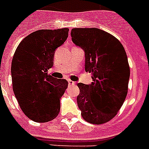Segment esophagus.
I'll use <instances>...</instances> for the list:
<instances>
[{
  "instance_id": "34e87169",
  "label": "esophagus",
  "mask_w": 149,
  "mask_h": 149,
  "mask_svg": "<svg viewBox=\"0 0 149 149\" xmlns=\"http://www.w3.org/2000/svg\"><path fill=\"white\" fill-rule=\"evenodd\" d=\"M68 84H69V86H74L75 82H73V81H72V80H69Z\"/></svg>"
}]
</instances>
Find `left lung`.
Returning <instances> with one entry per match:
<instances>
[{
  "mask_svg": "<svg viewBox=\"0 0 149 149\" xmlns=\"http://www.w3.org/2000/svg\"><path fill=\"white\" fill-rule=\"evenodd\" d=\"M72 42L85 51V70L92 84L78 83L77 104L82 118L93 124L113 119L128 92L130 70L127 53L119 40L97 28L71 30Z\"/></svg>",
  "mask_w": 149,
  "mask_h": 149,
  "instance_id": "1",
  "label": "left lung"
}]
</instances>
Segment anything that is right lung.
<instances>
[{"label": "right lung", "instance_id": "obj_1", "mask_svg": "<svg viewBox=\"0 0 149 149\" xmlns=\"http://www.w3.org/2000/svg\"><path fill=\"white\" fill-rule=\"evenodd\" d=\"M68 32V28L36 31L22 40L13 55V92L25 115L37 123L52 120L61 110L60 99L68 82L47 72L53 67L55 50L67 40Z\"/></svg>", "mask_w": 149, "mask_h": 149}]
</instances>
